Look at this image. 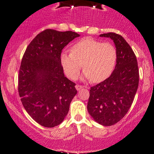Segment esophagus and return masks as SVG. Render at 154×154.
I'll return each mask as SVG.
<instances>
[{
	"label": "esophagus",
	"mask_w": 154,
	"mask_h": 154,
	"mask_svg": "<svg viewBox=\"0 0 154 154\" xmlns=\"http://www.w3.org/2000/svg\"><path fill=\"white\" fill-rule=\"evenodd\" d=\"M82 88H83V86H81V85L78 84V85H76V86H75V88H76L77 91H80V90H81Z\"/></svg>",
	"instance_id": "esophagus-1"
}]
</instances>
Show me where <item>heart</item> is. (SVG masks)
Segmentation results:
<instances>
[{"label":"heart","mask_w":154,"mask_h":154,"mask_svg":"<svg viewBox=\"0 0 154 154\" xmlns=\"http://www.w3.org/2000/svg\"><path fill=\"white\" fill-rule=\"evenodd\" d=\"M70 51L62 52L60 60L65 73L73 80L77 78L82 64V78L94 83L109 78L116 66L117 50L109 42L85 38L74 44Z\"/></svg>","instance_id":"obj_1"}]
</instances>
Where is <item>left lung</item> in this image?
I'll use <instances>...</instances> for the list:
<instances>
[{"mask_svg":"<svg viewBox=\"0 0 154 154\" xmlns=\"http://www.w3.org/2000/svg\"><path fill=\"white\" fill-rule=\"evenodd\" d=\"M99 37L113 40L117 59L111 75L91 87L87 109L96 122L110 126L123 118L131 106L138 90L139 71L136 56L122 36L109 32Z\"/></svg>","mask_w":154,"mask_h":154,"instance_id":"8db88e82","label":"left lung"}]
</instances>
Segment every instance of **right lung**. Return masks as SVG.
I'll return each mask as SVG.
<instances>
[{"label":"right lung","instance_id":"1","mask_svg":"<svg viewBox=\"0 0 154 154\" xmlns=\"http://www.w3.org/2000/svg\"><path fill=\"white\" fill-rule=\"evenodd\" d=\"M76 32L46 29L38 34L23 54L19 74V97L38 124L53 128L64 120L77 94L75 83L65 76L62 50L79 37Z\"/></svg>","mask_w":154,"mask_h":154}]
</instances>
